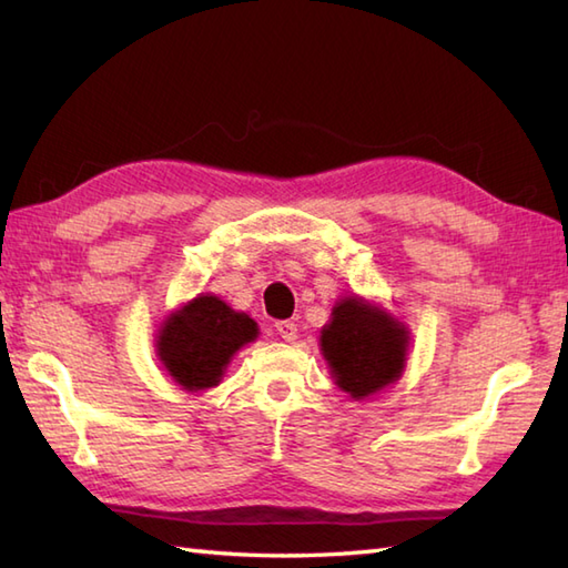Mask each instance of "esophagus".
<instances>
[{
    "label": "esophagus",
    "instance_id": "esophagus-1",
    "mask_svg": "<svg viewBox=\"0 0 568 568\" xmlns=\"http://www.w3.org/2000/svg\"><path fill=\"white\" fill-rule=\"evenodd\" d=\"M275 332L281 334V339H285V342H295L297 339V324L291 322V320L275 322Z\"/></svg>",
    "mask_w": 568,
    "mask_h": 568
}]
</instances>
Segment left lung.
<instances>
[{
    "label": "left lung",
    "instance_id": "1",
    "mask_svg": "<svg viewBox=\"0 0 568 568\" xmlns=\"http://www.w3.org/2000/svg\"><path fill=\"white\" fill-rule=\"evenodd\" d=\"M320 352L339 388L364 403L403 378L409 352L407 324L383 305L344 295L320 332Z\"/></svg>",
    "mask_w": 568,
    "mask_h": 568
}]
</instances>
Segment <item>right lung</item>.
<instances>
[{"label": "right lung", "instance_id": "obj_1", "mask_svg": "<svg viewBox=\"0 0 568 568\" xmlns=\"http://www.w3.org/2000/svg\"><path fill=\"white\" fill-rule=\"evenodd\" d=\"M258 339V324L222 297L200 293L168 315L155 334V356L175 385L202 393L220 385L236 352Z\"/></svg>", "mask_w": 568, "mask_h": 568}]
</instances>
